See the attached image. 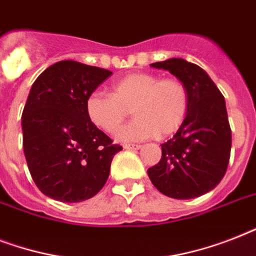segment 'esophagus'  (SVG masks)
I'll return each mask as SVG.
<instances>
[{"label": "esophagus", "mask_w": 256, "mask_h": 256, "mask_svg": "<svg viewBox=\"0 0 256 256\" xmlns=\"http://www.w3.org/2000/svg\"><path fill=\"white\" fill-rule=\"evenodd\" d=\"M124 148H126V150H140V148H142V146L140 144H124Z\"/></svg>", "instance_id": "obj_1"}]
</instances>
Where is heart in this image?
Masks as SVG:
<instances>
[{
  "label": "heart",
  "mask_w": 256,
  "mask_h": 256,
  "mask_svg": "<svg viewBox=\"0 0 256 256\" xmlns=\"http://www.w3.org/2000/svg\"><path fill=\"white\" fill-rule=\"evenodd\" d=\"M136 120L118 130L120 142L164 138L174 134L188 110V92L176 78L134 73L112 84V94L94 92L86 100L88 120L106 132H114L128 116Z\"/></svg>",
  "instance_id": "heart-1"
}]
</instances>
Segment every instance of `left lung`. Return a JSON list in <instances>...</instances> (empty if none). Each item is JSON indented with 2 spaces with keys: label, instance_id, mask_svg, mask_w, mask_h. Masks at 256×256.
<instances>
[{
  "label": "left lung",
  "instance_id": "obj_1",
  "mask_svg": "<svg viewBox=\"0 0 256 256\" xmlns=\"http://www.w3.org/2000/svg\"><path fill=\"white\" fill-rule=\"evenodd\" d=\"M182 81L188 92L186 118L168 142L162 158L148 170L152 183L166 196L192 199L218 186L226 174L231 128L226 102L208 74L182 58L152 64Z\"/></svg>",
  "mask_w": 256,
  "mask_h": 256
}]
</instances>
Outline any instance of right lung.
<instances>
[{"label": "right lung", "instance_id": "obj_1", "mask_svg": "<svg viewBox=\"0 0 256 256\" xmlns=\"http://www.w3.org/2000/svg\"><path fill=\"white\" fill-rule=\"evenodd\" d=\"M112 72L60 61L34 81L22 112L24 152L32 178L49 198L82 202L104 186L120 144L86 112V100Z\"/></svg>", "mask_w": 256, "mask_h": 256}]
</instances>
